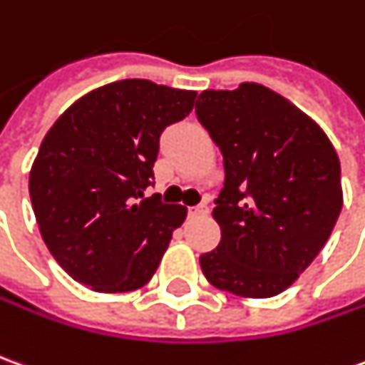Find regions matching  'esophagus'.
<instances>
[{"mask_svg":"<svg viewBox=\"0 0 365 365\" xmlns=\"http://www.w3.org/2000/svg\"><path fill=\"white\" fill-rule=\"evenodd\" d=\"M187 215H190V217H201V215H207V207H203V205H200V207H190Z\"/></svg>","mask_w":365,"mask_h":365,"instance_id":"esophagus-1","label":"esophagus"}]
</instances>
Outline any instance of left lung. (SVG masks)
I'll return each instance as SVG.
<instances>
[{
	"mask_svg": "<svg viewBox=\"0 0 365 365\" xmlns=\"http://www.w3.org/2000/svg\"><path fill=\"white\" fill-rule=\"evenodd\" d=\"M195 114L223 154L205 279L243 298L287 290L314 261L342 211L340 160L308 114L267 86L203 91Z\"/></svg>",
	"mask_w": 365,
	"mask_h": 365,
	"instance_id": "left-lung-1",
	"label": "left lung"
}]
</instances>
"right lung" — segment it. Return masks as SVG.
Masks as SVG:
<instances>
[{"mask_svg": "<svg viewBox=\"0 0 365 365\" xmlns=\"http://www.w3.org/2000/svg\"><path fill=\"white\" fill-rule=\"evenodd\" d=\"M197 93L146 78L94 88L58 116L29 174L43 241L68 277L96 292H130L154 277L183 205L144 197L160 134Z\"/></svg>", "mask_w": 365, "mask_h": 365, "instance_id": "add662e5", "label": "right lung"}]
</instances>
